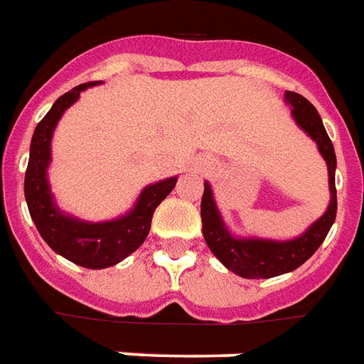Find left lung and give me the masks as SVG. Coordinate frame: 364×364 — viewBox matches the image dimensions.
Segmentation results:
<instances>
[{"instance_id":"1","label":"left lung","mask_w":364,"mask_h":364,"mask_svg":"<svg viewBox=\"0 0 364 364\" xmlns=\"http://www.w3.org/2000/svg\"><path fill=\"white\" fill-rule=\"evenodd\" d=\"M284 100L294 107V121L318 143L319 153L326 159L327 170H329L331 202H329L326 213L316 223H311L308 231H304L300 237H296L292 241H270V239H257V237L239 239V237L231 235L225 228L223 219L219 215L215 200H213L211 186L205 182L202 196L203 239L211 252L218 257L219 262H223L225 269L243 278H272L298 269L318 251L319 245L323 243V239L333 225L335 213H337V190H335L337 159H335L331 139L321 123L318 109L304 95L296 94V92H286Z\"/></svg>"}]
</instances>
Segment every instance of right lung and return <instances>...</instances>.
<instances>
[{
	"label": "right lung",
	"mask_w": 364,
	"mask_h": 364,
	"mask_svg": "<svg viewBox=\"0 0 364 364\" xmlns=\"http://www.w3.org/2000/svg\"><path fill=\"white\" fill-rule=\"evenodd\" d=\"M90 84H80L70 92L60 95L50 112L41 123L31 139V153L27 172H25V200L29 205L31 219L35 221L38 233L54 252L63 255L84 269H107L136 251L151 231V219L156 205L176 186V176L161 180L146 186L135 208L123 218L92 223L70 218L56 208L53 192L46 180V168L50 162V139L63 113L80 97Z\"/></svg>",
	"instance_id": "right-lung-1"
}]
</instances>
